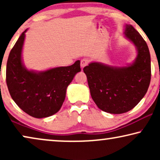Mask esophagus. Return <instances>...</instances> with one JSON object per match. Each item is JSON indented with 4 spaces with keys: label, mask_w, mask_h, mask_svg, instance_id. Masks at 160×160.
<instances>
[{
    "label": "esophagus",
    "mask_w": 160,
    "mask_h": 160,
    "mask_svg": "<svg viewBox=\"0 0 160 160\" xmlns=\"http://www.w3.org/2000/svg\"><path fill=\"white\" fill-rule=\"evenodd\" d=\"M89 63V60L87 58H84L81 60V68H84L85 66H87Z\"/></svg>",
    "instance_id": "34e87169"
}]
</instances>
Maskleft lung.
<instances>
[{
    "instance_id": "8db88e82",
    "label": "left lung",
    "mask_w": 160,
    "mask_h": 160,
    "mask_svg": "<svg viewBox=\"0 0 160 160\" xmlns=\"http://www.w3.org/2000/svg\"><path fill=\"white\" fill-rule=\"evenodd\" d=\"M123 34L137 51L132 62L116 67L92 62L83 69L94 102L100 110L114 114L128 112L137 106L151 81V58L146 41L128 24L124 25Z\"/></svg>"
}]
</instances>
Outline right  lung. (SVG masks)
I'll use <instances>...</instances> for the list:
<instances>
[{"label": "right lung", "mask_w": 160, "mask_h": 160, "mask_svg": "<svg viewBox=\"0 0 160 160\" xmlns=\"http://www.w3.org/2000/svg\"><path fill=\"white\" fill-rule=\"evenodd\" d=\"M26 29L11 50L6 65V84L13 100L26 113L41 119L58 112L67 87L81 71L80 61L46 71L29 70L24 65L22 49Z\"/></svg>", "instance_id": "obj_1"}]
</instances>
